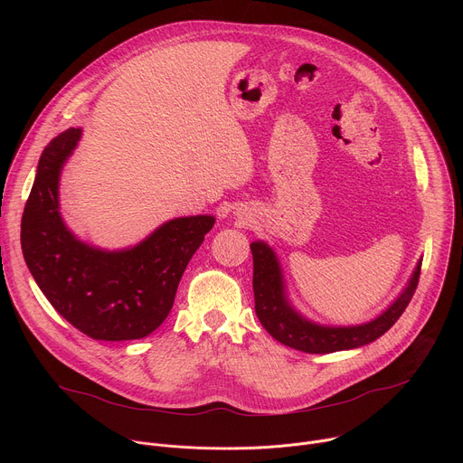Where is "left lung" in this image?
<instances>
[{
    "mask_svg": "<svg viewBox=\"0 0 463 463\" xmlns=\"http://www.w3.org/2000/svg\"><path fill=\"white\" fill-rule=\"evenodd\" d=\"M250 252L254 261V309L261 326L279 343L306 354H332L354 350L379 339L384 332H388L409 306L418 288L421 271L420 258L405 289L375 318L355 326H324L300 315L289 302L284 273L273 247H269L266 241L256 240L250 243Z\"/></svg>",
    "mask_w": 463,
    "mask_h": 463,
    "instance_id": "8db88e82",
    "label": "left lung"
}]
</instances>
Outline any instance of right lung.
Returning a JSON list of instances; mask_svg holds the SVG:
<instances>
[{
	"label": "right lung",
	"mask_w": 463,
	"mask_h": 463,
	"mask_svg": "<svg viewBox=\"0 0 463 463\" xmlns=\"http://www.w3.org/2000/svg\"><path fill=\"white\" fill-rule=\"evenodd\" d=\"M82 137L70 128L40 156L22 218L27 268L51 306L97 341L143 339L168 317L179 280L216 218H174L134 247L106 250L77 238L60 214V174Z\"/></svg>",
	"instance_id": "add662e5"
}]
</instances>
